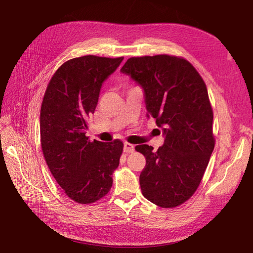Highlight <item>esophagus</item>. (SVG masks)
Listing matches in <instances>:
<instances>
[{"label":"esophagus","instance_id":"esophagus-1","mask_svg":"<svg viewBox=\"0 0 253 253\" xmlns=\"http://www.w3.org/2000/svg\"><path fill=\"white\" fill-rule=\"evenodd\" d=\"M134 145L130 144L128 142H125V145H124V151L126 153H133L134 152Z\"/></svg>","mask_w":253,"mask_h":253}]
</instances>
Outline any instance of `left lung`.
I'll use <instances>...</instances> for the list:
<instances>
[{
	"instance_id": "1",
	"label": "left lung",
	"mask_w": 253,
	"mask_h": 253,
	"mask_svg": "<svg viewBox=\"0 0 253 253\" xmlns=\"http://www.w3.org/2000/svg\"><path fill=\"white\" fill-rule=\"evenodd\" d=\"M121 72L142 86L147 117L165 136L157 151L135 147L146 160L139 178L142 195L159 207H177L196 193L214 149L206 84L187 59L169 54L130 57Z\"/></svg>"
}]
</instances>
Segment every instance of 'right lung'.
Wrapping results in <instances>:
<instances>
[{"instance_id": "right-lung-1", "label": "right lung", "mask_w": 253, "mask_h": 253, "mask_svg": "<svg viewBox=\"0 0 253 253\" xmlns=\"http://www.w3.org/2000/svg\"><path fill=\"white\" fill-rule=\"evenodd\" d=\"M124 57L84 55L60 66L41 107V145L48 168L64 193L80 204L106 196L113 184L124 143L91 141L88 118L97 106L101 84Z\"/></svg>"}]
</instances>
